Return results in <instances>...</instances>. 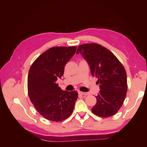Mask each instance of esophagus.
Wrapping results in <instances>:
<instances>
[{
	"label": "esophagus",
	"instance_id": "34e87169",
	"mask_svg": "<svg viewBox=\"0 0 147 147\" xmlns=\"http://www.w3.org/2000/svg\"><path fill=\"white\" fill-rule=\"evenodd\" d=\"M78 94H81L82 96H84L89 95V93L88 92H81V91H79L78 92Z\"/></svg>",
	"mask_w": 147,
	"mask_h": 147
}]
</instances>
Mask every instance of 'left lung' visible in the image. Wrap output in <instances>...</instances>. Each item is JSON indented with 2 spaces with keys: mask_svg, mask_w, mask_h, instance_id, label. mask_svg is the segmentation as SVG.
<instances>
[{
  "mask_svg": "<svg viewBox=\"0 0 147 147\" xmlns=\"http://www.w3.org/2000/svg\"><path fill=\"white\" fill-rule=\"evenodd\" d=\"M80 53L90 65L92 77L97 78L100 91L92 112L100 117L116 114L126 98L127 90L126 70L113 53L97 43L80 45Z\"/></svg>",
  "mask_w": 147,
  "mask_h": 147,
  "instance_id": "left-lung-1",
  "label": "left lung"
}]
</instances>
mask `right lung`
Wrapping results in <instances>:
<instances>
[{"label":"right lung","mask_w":147,"mask_h":147,"mask_svg":"<svg viewBox=\"0 0 147 147\" xmlns=\"http://www.w3.org/2000/svg\"><path fill=\"white\" fill-rule=\"evenodd\" d=\"M76 47H52L31 65L28 78V94L37 112L45 118L61 121L72 114L78 97L76 91H63L56 82L76 51Z\"/></svg>","instance_id":"1"}]
</instances>
